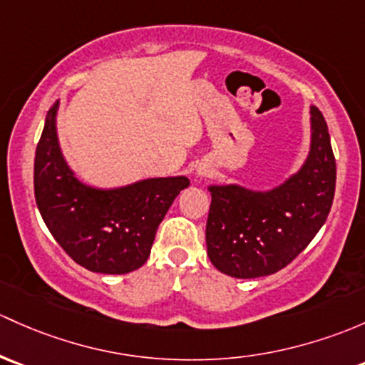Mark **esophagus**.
Instances as JSON below:
<instances>
[{
    "label": "esophagus",
    "mask_w": 365,
    "mask_h": 365,
    "mask_svg": "<svg viewBox=\"0 0 365 365\" xmlns=\"http://www.w3.org/2000/svg\"><path fill=\"white\" fill-rule=\"evenodd\" d=\"M206 173H208V166H206V164H199L197 170H195V175H197L199 178H201V176H205Z\"/></svg>",
    "instance_id": "1"
}]
</instances>
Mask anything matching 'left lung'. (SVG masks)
I'll list each match as a JSON object with an SVG mask.
<instances>
[{
  "label": "left lung",
  "instance_id": "1",
  "mask_svg": "<svg viewBox=\"0 0 365 365\" xmlns=\"http://www.w3.org/2000/svg\"><path fill=\"white\" fill-rule=\"evenodd\" d=\"M308 157L271 189L240 183L210 185L206 247L212 264L232 278H260L283 269L317 236L331 212L336 159L327 122L309 106Z\"/></svg>",
  "mask_w": 365,
  "mask_h": 365
}]
</instances>
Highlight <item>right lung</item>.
<instances>
[{
  "label": "right lung",
  "instance_id": "obj_1",
  "mask_svg": "<svg viewBox=\"0 0 365 365\" xmlns=\"http://www.w3.org/2000/svg\"><path fill=\"white\" fill-rule=\"evenodd\" d=\"M59 101L45 118L34 155V197L64 252L92 273L125 274L147 262L164 215L189 187L187 176L145 178L112 189L82 182L57 136Z\"/></svg>",
  "mask_w": 365,
  "mask_h": 365
}]
</instances>
